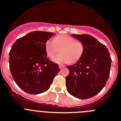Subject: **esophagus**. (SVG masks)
Here are the masks:
<instances>
[{"label":"esophagus","instance_id":"obj_1","mask_svg":"<svg viewBox=\"0 0 121 121\" xmlns=\"http://www.w3.org/2000/svg\"><path fill=\"white\" fill-rule=\"evenodd\" d=\"M59 67L60 69H62V68H64L65 67V65H59Z\"/></svg>","mask_w":121,"mask_h":121}]
</instances>
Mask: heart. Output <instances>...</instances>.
<instances>
[{"mask_svg":"<svg viewBox=\"0 0 121 121\" xmlns=\"http://www.w3.org/2000/svg\"><path fill=\"white\" fill-rule=\"evenodd\" d=\"M45 50L49 57H53L59 52L61 53L53 57V60L57 64L70 62H77L82 57L85 51V45L81 41L76 40L74 37L66 35H58L54 40H48L45 43Z\"/></svg>","mask_w":121,"mask_h":121,"instance_id":"heart-1","label":"heart"}]
</instances>
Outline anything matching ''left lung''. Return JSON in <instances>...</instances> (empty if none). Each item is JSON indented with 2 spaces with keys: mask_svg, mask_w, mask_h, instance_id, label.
I'll return each instance as SVG.
<instances>
[{
  "mask_svg": "<svg viewBox=\"0 0 121 121\" xmlns=\"http://www.w3.org/2000/svg\"><path fill=\"white\" fill-rule=\"evenodd\" d=\"M73 35L84 43L85 51L78 62L67 67L69 70L67 90L74 97L88 99L98 95L106 85L112 59L106 47L93 36Z\"/></svg>",
  "mask_w": 121,
  "mask_h": 121,
  "instance_id": "obj_1",
  "label": "left lung"
}]
</instances>
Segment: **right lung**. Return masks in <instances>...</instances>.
<instances>
[{
    "label": "right lung",
    "mask_w": 121,
    "mask_h": 121,
    "mask_svg": "<svg viewBox=\"0 0 121 121\" xmlns=\"http://www.w3.org/2000/svg\"><path fill=\"white\" fill-rule=\"evenodd\" d=\"M53 33L36 31L18 39L9 51V70L25 92L37 95L47 91L60 69L47 58L45 43Z\"/></svg>",
    "instance_id": "obj_1"
}]
</instances>
